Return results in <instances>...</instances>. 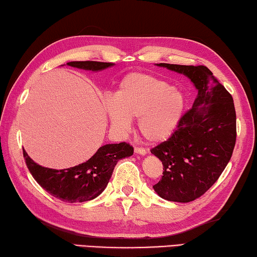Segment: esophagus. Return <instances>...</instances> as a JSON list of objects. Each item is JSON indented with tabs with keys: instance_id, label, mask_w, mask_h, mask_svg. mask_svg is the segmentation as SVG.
<instances>
[{
	"instance_id": "obj_1",
	"label": "esophagus",
	"mask_w": 257,
	"mask_h": 257,
	"mask_svg": "<svg viewBox=\"0 0 257 257\" xmlns=\"http://www.w3.org/2000/svg\"><path fill=\"white\" fill-rule=\"evenodd\" d=\"M134 152H136L137 155H141V156L147 155V151L145 149H142V148H136V149H134Z\"/></svg>"
}]
</instances>
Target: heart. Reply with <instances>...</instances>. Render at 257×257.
Listing matches in <instances>:
<instances>
[{
    "label": "heart",
    "instance_id": "1",
    "mask_svg": "<svg viewBox=\"0 0 257 257\" xmlns=\"http://www.w3.org/2000/svg\"><path fill=\"white\" fill-rule=\"evenodd\" d=\"M186 105L185 93L179 88L155 75L134 72L121 79L115 99H108L105 108L117 131H130L131 118H138L142 136L151 143H161L176 132Z\"/></svg>",
    "mask_w": 257,
    "mask_h": 257
}]
</instances>
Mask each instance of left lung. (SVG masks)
<instances>
[{"instance_id":"1","label":"left lung","mask_w":257,"mask_h":257,"mask_svg":"<svg viewBox=\"0 0 257 257\" xmlns=\"http://www.w3.org/2000/svg\"><path fill=\"white\" fill-rule=\"evenodd\" d=\"M157 65L187 76L197 89L192 109L183 116L176 132L151 150L164 165V176L154 185L157 194L187 203L218 181L231 158L236 143L235 105L206 66Z\"/></svg>"}]
</instances>
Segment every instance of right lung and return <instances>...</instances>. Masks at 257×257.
<instances>
[{
	"label": "right lung",
	"instance_id": "1",
	"mask_svg": "<svg viewBox=\"0 0 257 257\" xmlns=\"http://www.w3.org/2000/svg\"><path fill=\"white\" fill-rule=\"evenodd\" d=\"M66 64L92 72L105 70L114 65L112 63L94 61H74ZM132 155L133 148L125 142L105 145L99 148L96 154L85 163L57 170L36 164L24 150L27 167L35 181L51 195L69 203L96 199L106 188L117 161Z\"/></svg>",
	"mask_w": 257,
	"mask_h": 257
}]
</instances>
